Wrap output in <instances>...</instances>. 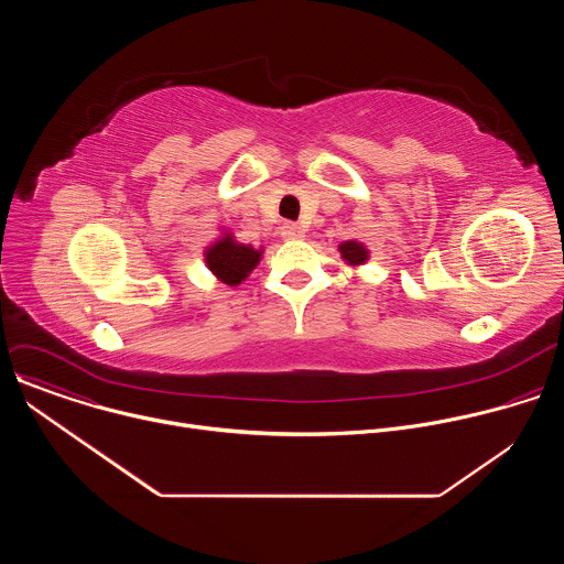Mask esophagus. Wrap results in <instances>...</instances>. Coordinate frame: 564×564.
I'll list each match as a JSON object with an SVG mask.
<instances>
[{
	"instance_id": "obj_1",
	"label": "esophagus",
	"mask_w": 564,
	"mask_h": 564,
	"mask_svg": "<svg viewBox=\"0 0 564 564\" xmlns=\"http://www.w3.org/2000/svg\"><path fill=\"white\" fill-rule=\"evenodd\" d=\"M303 227L296 225V223H283L281 225V236L288 238V240H294V238H303Z\"/></svg>"
}]
</instances>
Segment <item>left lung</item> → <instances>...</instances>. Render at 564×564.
I'll return each mask as SVG.
<instances>
[{
	"mask_svg": "<svg viewBox=\"0 0 564 564\" xmlns=\"http://www.w3.org/2000/svg\"><path fill=\"white\" fill-rule=\"evenodd\" d=\"M339 252H341V259H344L348 265H352V268L364 265V263L368 261V254H370V252L366 250V246L359 243V240H346V243L339 246Z\"/></svg>",
	"mask_w": 564,
	"mask_h": 564,
	"instance_id": "left-lung-1",
	"label": "left lung"
}]
</instances>
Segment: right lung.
Returning <instances> with one entry per match:
<instances>
[{"label": "right lung", "instance_id": "add662e5", "mask_svg": "<svg viewBox=\"0 0 564 564\" xmlns=\"http://www.w3.org/2000/svg\"><path fill=\"white\" fill-rule=\"evenodd\" d=\"M261 254L263 248L254 250L252 246L236 243L231 234H225L205 250V263L218 281L225 285H238L259 265Z\"/></svg>", "mask_w": 564, "mask_h": 564}]
</instances>
